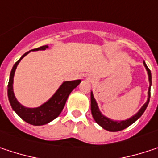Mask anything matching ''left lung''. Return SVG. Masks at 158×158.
<instances>
[{
  "instance_id": "left-lung-1",
  "label": "left lung",
  "mask_w": 158,
  "mask_h": 158,
  "mask_svg": "<svg viewBox=\"0 0 158 158\" xmlns=\"http://www.w3.org/2000/svg\"><path fill=\"white\" fill-rule=\"evenodd\" d=\"M144 65L148 70V79H149V83H150V87L151 84H152V78H151V71L150 69L148 68V66L146 65L145 61H144ZM150 87L148 89V101L144 104V106L142 108H140V110L136 113L135 116H133L132 118L127 119V120H122V121H113L111 119H109L108 118L104 117L99 109L98 108V105H97V102L94 98L93 93L91 92V95H90V99H91V114H92V117L95 119V121L97 122L99 126H101L104 129L106 130H108V131H111V132H116V131H120V130H123L125 128H127V127H129L130 125H132L134 122L137 120L142 115L143 113L145 112L146 108L148 105V102H149V98H150Z\"/></svg>"
}]
</instances>
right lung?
Returning a JSON list of instances; mask_svg holds the SVG:
<instances>
[{
  "label": "right lung",
  "instance_id": "add662e5",
  "mask_svg": "<svg viewBox=\"0 0 158 158\" xmlns=\"http://www.w3.org/2000/svg\"><path fill=\"white\" fill-rule=\"evenodd\" d=\"M48 48L47 45L41 46L40 48L33 49L31 50H43ZM31 51V50H30ZM30 51L24 53L22 56V58L14 64L12 67V69L10 74V79L8 83V98L10 101V104L11 106L12 109L22 118L24 121L27 123L33 125V126H41L48 124L49 122L52 121L56 118L59 117V115L61 113L62 109L64 108L65 103L67 101V98L70 92L79 85L81 82L80 79L78 80H72V81H65L62 83V85L59 88V89L56 91L50 100H48L46 103L41 105L40 107L35 108H25L22 106L16 99L13 89H12V83H13V76L15 69L17 68V65L21 61L23 57H25Z\"/></svg>",
  "mask_w": 158,
  "mask_h": 158
}]
</instances>
